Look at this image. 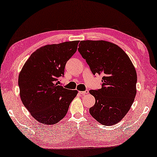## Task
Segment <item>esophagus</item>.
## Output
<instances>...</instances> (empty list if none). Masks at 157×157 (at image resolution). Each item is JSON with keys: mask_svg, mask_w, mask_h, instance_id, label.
<instances>
[{"mask_svg": "<svg viewBox=\"0 0 157 157\" xmlns=\"http://www.w3.org/2000/svg\"><path fill=\"white\" fill-rule=\"evenodd\" d=\"M89 93V91L87 90H86V91H80L79 92V94H82V95H84V94H88Z\"/></svg>", "mask_w": 157, "mask_h": 157, "instance_id": "obj_1", "label": "esophagus"}]
</instances>
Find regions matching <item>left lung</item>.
I'll return each instance as SVG.
<instances>
[{
    "label": "left lung",
    "mask_w": 157,
    "mask_h": 157,
    "mask_svg": "<svg viewBox=\"0 0 157 157\" xmlns=\"http://www.w3.org/2000/svg\"><path fill=\"white\" fill-rule=\"evenodd\" d=\"M78 50L92 74H102L101 89L90 90L95 98L90 113L103 125L119 123L130 110L136 94L137 75L127 54L105 40H82Z\"/></svg>",
    "instance_id": "left-lung-1"
}]
</instances>
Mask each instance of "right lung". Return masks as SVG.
Returning <instances> with one entry per match:
<instances>
[{"label":"right lung","mask_w":157,"mask_h":157,"mask_svg":"<svg viewBox=\"0 0 157 157\" xmlns=\"http://www.w3.org/2000/svg\"><path fill=\"white\" fill-rule=\"evenodd\" d=\"M79 40L41 47L31 54L18 76L20 97L32 116L44 125L63 119L78 93L59 85L67 60L76 52Z\"/></svg>","instance_id":"1"}]
</instances>
